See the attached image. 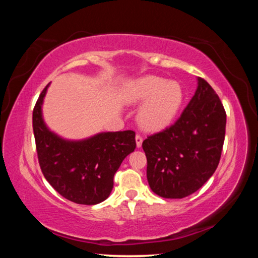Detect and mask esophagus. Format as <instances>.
I'll return each mask as SVG.
<instances>
[{
  "label": "esophagus",
  "instance_id": "esophagus-1",
  "mask_svg": "<svg viewBox=\"0 0 258 258\" xmlns=\"http://www.w3.org/2000/svg\"><path fill=\"white\" fill-rule=\"evenodd\" d=\"M135 141H137V147L138 148H140L142 146V141H143V139H142V137L140 134H137V137H135Z\"/></svg>",
  "mask_w": 258,
  "mask_h": 258
}]
</instances>
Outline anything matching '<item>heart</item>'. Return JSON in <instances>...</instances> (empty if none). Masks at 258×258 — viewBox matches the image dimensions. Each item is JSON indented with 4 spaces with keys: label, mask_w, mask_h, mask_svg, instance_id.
Here are the masks:
<instances>
[{
    "label": "heart",
    "mask_w": 258,
    "mask_h": 258,
    "mask_svg": "<svg viewBox=\"0 0 258 258\" xmlns=\"http://www.w3.org/2000/svg\"><path fill=\"white\" fill-rule=\"evenodd\" d=\"M127 104H142L139 123L145 130L160 131L175 118L183 102V91L176 82L147 76L131 83L124 94Z\"/></svg>",
    "instance_id": "obj_1"
}]
</instances>
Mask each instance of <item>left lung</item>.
<instances>
[{
	"instance_id": "left-lung-1",
	"label": "left lung",
	"mask_w": 258,
	"mask_h": 258,
	"mask_svg": "<svg viewBox=\"0 0 258 258\" xmlns=\"http://www.w3.org/2000/svg\"><path fill=\"white\" fill-rule=\"evenodd\" d=\"M195 95L180 118L142 143L150 189L163 198L181 199L200 189L220 163L226 115L220 98L198 77Z\"/></svg>"
}]
</instances>
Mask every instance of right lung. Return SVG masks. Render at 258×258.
Masks as SVG:
<instances>
[{"mask_svg":"<svg viewBox=\"0 0 258 258\" xmlns=\"http://www.w3.org/2000/svg\"><path fill=\"white\" fill-rule=\"evenodd\" d=\"M42 91L33 111V130L43 175L63 198L81 205L106 200L113 186V175L133 152L135 133L101 132L82 140L61 138L47 127L42 106L47 92Z\"/></svg>","mask_w":258,"mask_h":258,"instance_id":"right-lung-1","label":"right lung"}]
</instances>
